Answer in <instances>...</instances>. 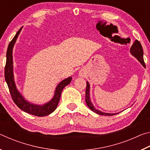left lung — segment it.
Instances as JSON below:
<instances>
[{
    "instance_id": "left-lung-1",
    "label": "left lung",
    "mask_w": 150,
    "mask_h": 150,
    "mask_svg": "<svg viewBox=\"0 0 150 150\" xmlns=\"http://www.w3.org/2000/svg\"><path fill=\"white\" fill-rule=\"evenodd\" d=\"M130 52L133 55L134 57H136L138 59V62L141 63L144 67L146 68L145 63L144 62V52L143 50H142V46L140 44V42L138 40H136L134 42L133 45H132L130 50ZM90 85L89 83L87 81V87H86V91H85V101L87 103V106H88L91 110L93 111L94 112H96V114L100 115H105V116H112L117 115L119 112L117 113H107V112H103L100 111L99 110H97L93 105L91 103V98H90Z\"/></svg>"
}]
</instances>
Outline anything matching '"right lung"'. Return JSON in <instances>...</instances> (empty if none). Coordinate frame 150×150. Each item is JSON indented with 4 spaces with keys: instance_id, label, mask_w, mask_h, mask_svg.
<instances>
[{
    "instance_id": "obj_1",
    "label": "right lung",
    "mask_w": 150,
    "mask_h": 150,
    "mask_svg": "<svg viewBox=\"0 0 150 150\" xmlns=\"http://www.w3.org/2000/svg\"><path fill=\"white\" fill-rule=\"evenodd\" d=\"M22 29V27L18 31L14 38L8 44L6 52V62L4 69L5 80L8 85L12 100L20 109L30 115L37 116H45L50 115L57 108L61 95H62V91L66 86L71 83L72 77H69L61 81L55 88L53 98L46 103L43 104V105H37V104L30 103L28 100L25 99L24 96L18 90L16 83H15L13 71V56H12L14 45Z\"/></svg>"
}]
</instances>
